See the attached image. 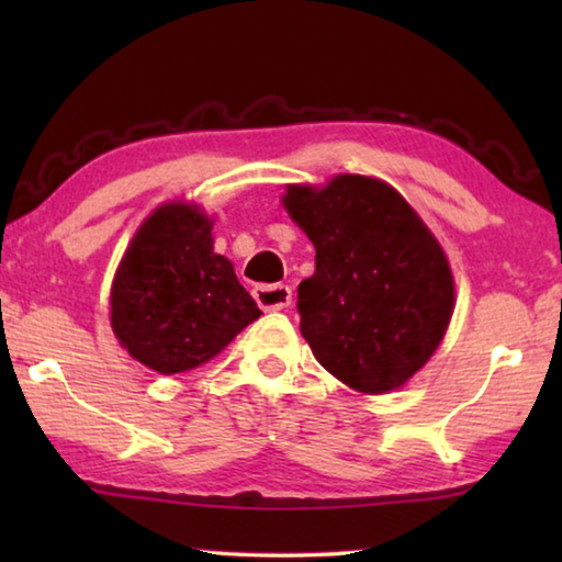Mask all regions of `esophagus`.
I'll return each mask as SVG.
<instances>
[{
	"label": "esophagus",
	"mask_w": 562,
	"mask_h": 562,
	"mask_svg": "<svg viewBox=\"0 0 562 562\" xmlns=\"http://www.w3.org/2000/svg\"><path fill=\"white\" fill-rule=\"evenodd\" d=\"M252 297L265 312H278V310L290 307L292 290L282 282H278V284H258V288L252 290Z\"/></svg>",
	"instance_id": "esophagus-1"
}]
</instances>
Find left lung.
<instances>
[{
    "label": "left lung",
    "mask_w": 562,
    "mask_h": 562,
    "mask_svg": "<svg viewBox=\"0 0 562 562\" xmlns=\"http://www.w3.org/2000/svg\"><path fill=\"white\" fill-rule=\"evenodd\" d=\"M284 207L315 245V274L300 282V331L322 367L364 394L414 376L453 312L446 255L394 188L337 176L292 186Z\"/></svg>",
    "instance_id": "1"
}]
</instances>
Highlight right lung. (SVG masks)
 Here are the masks:
<instances>
[{
  "label": "right lung",
  "instance_id": "1",
  "mask_svg": "<svg viewBox=\"0 0 562 562\" xmlns=\"http://www.w3.org/2000/svg\"><path fill=\"white\" fill-rule=\"evenodd\" d=\"M211 231L195 207H158L113 280V331L133 359L158 374L203 364L262 315L231 260L213 252Z\"/></svg>",
  "mask_w": 562,
  "mask_h": 562
}]
</instances>
